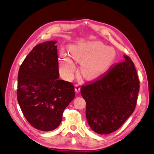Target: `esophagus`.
<instances>
[{
  "mask_svg": "<svg viewBox=\"0 0 154 154\" xmlns=\"http://www.w3.org/2000/svg\"><path fill=\"white\" fill-rule=\"evenodd\" d=\"M75 91L77 93H79V92L80 91V85H78V84H76L75 85Z\"/></svg>",
  "mask_w": 154,
  "mask_h": 154,
  "instance_id": "1",
  "label": "esophagus"
}]
</instances>
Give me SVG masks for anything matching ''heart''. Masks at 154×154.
Masks as SVG:
<instances>
[{
  "mask_svg": "<svg viewBox=\"0 0 154 154\" xmlns=\"http://www.w3.org/2000/svg\"><path fill=\"white\" fill-rule=\"evenodd\" d=\"M71 57L81 62L82 73L87 78H93L105 72L114 62L116 51L112 47H106L101 42H92L85 44L71 45L69 48ZM59 69L62 75L71 78L76 67L73 60L66 53H61Z\"/></svg>",
  "mask_w": 154,
  "mask_h": 154,
  "instance_id": "1",
  "label": "heart"
}]
</instances>
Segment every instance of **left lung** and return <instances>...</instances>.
Returning <instances> with one entry per match:
<instances>
[{
  "instance_id": "8db88e82",
  "label": "left lung",
  "mask_w": 154,
  "mask_h": 154,
  "mask_svg": "<svg viewBox=\"0 0 154 154\" xmlns=\"http://www.w3.org/2000/svg\"><path fill=\"white\" fill-rule=\"evenodd\" d=\"M111 67L96 80L81 87L86 118L93 131L108 134L118 130L136 108L139 81L130 58Z\"/></svg>"
}]
</instances>
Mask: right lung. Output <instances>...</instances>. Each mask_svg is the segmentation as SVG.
Instances as JSON below:
<instances>
[{
	"label": "right lung",
	"instance_id": "right-lung-1",
	"mask_svg": "<svg viewBox=\"0 0 154 154\" xmlns=\"http://www.w3.org/2000/svg\"><path fill=\"white\" fill-rule=\"evenodd\" d=\"M56 44L48 41L36 45L18 74L17 96L22 113L31 126L45 132L58 127L75 96L72 83L58 79Z\"/></svg>",
	"mask_w": 154,
	"mask_h": 154
}]
</instances>
